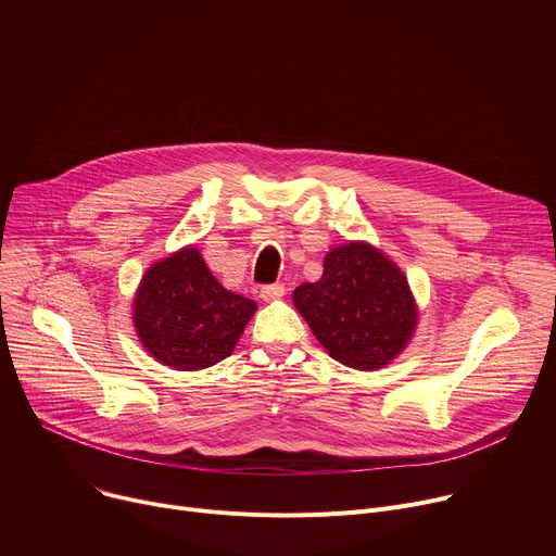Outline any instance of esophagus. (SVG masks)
I'll return each mask as SVG.
<instances>
[{"label":"esophagus","instance_id":"esophagus-1","mask_svg":"<svg viewBox=\"0 0 556 556\" xmlns=\"http://www.w3.org/2000/svg\"><path fill=\"white\" fill-rule=\"evenodd\" d=\"M286 294V288L283 283H270V286H262L260 290V296L264 301H275V299H281Z\"/></svg>","mask_w":556,"mask_h":556}]
</instances>
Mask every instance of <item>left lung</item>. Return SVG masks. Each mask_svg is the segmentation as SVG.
Here are the masks:
<instances>
[{"mask_svg": "<svg viewBox=\"0 0 556 556\" xmlns=\"http://www.w3.org/2000/svg\"><path fill=\"white\" fill-rule=\"evenodd\" d=\"M292 299L316 341L354 369L387 365L416 328V303L405 275L361 242L332 249L324 277L301 283Z\"/></svg>", "mask_w": 556, "mask_h": 556, "instance_id": "obj_1", "label": "left lung"}]
</instances>
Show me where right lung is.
Masks as SVG:
<instances>
[{"label":"right lung","mask_w":556,"mask_h":556,"mask_svg":"<svg viewBox=\"0 0 556 556\" xmlns=\"http://www.w3.org/2000/svg\"><path fill=\"white\" fill-rule=\"evenodd\" d=\"M255 309V301L228 292L189 247L147 270L134 326L155 361L193 371L230 356Z\"/></svg>","instance_id":"1"}]
</instances>
